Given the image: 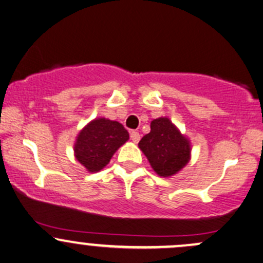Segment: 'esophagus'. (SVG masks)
Segmentation results:
<instances>
[{
	"mask_svg": "<svg viewBox=\"0 0 263 263\" xmlns=\"http://www.w3.org/2000/svg\"><path fill=\"white\" fill-rule=\"evenodd\" d=\"M129 137H131V140H132V142H134V143H137V142L140 141L141 136L137 131H131V132H129Z\"/></svg>",
	"mask_w": 263,
	"mask_h": 263,
	"instance_id": "1",
	"label": "esophagus"
}]
</instances>
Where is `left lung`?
Listing matches in <instances>:
<instances>
[{"mask_svg": "<svg viewBox=\"0 0 263 263\" xmlns=\"http://www.w3.org/2000/svg\"><path fill=\"white\" fill-rule=\"evenodd\" d=\"M138 147L159 177H172L190 161V141L168 117L151 122V132L142 137Z\"/></svg>", "mask_w": 263, "mask_h": 263, "instance_id": "1", "label": "left lung"}]
</instances>
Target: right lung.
I'll use <instances>...</instances> for the list:
<instances>
[{"label":"right lung","instance_id":"right-lung-1","mask_svg":"<svg viewBox=\"0 0 263 263\" xmlns=\"http://www.w3.org/2000/svg\"><path fill=\"white\" fill-rule=\"evenodd\" d=\"M129 135L120 122L100 117L89 122L78 135L74 144V155L90 173H96L106 167L111 157Z\"/></svg>","mask_w":263,"mask_h":263}]
</instances>
